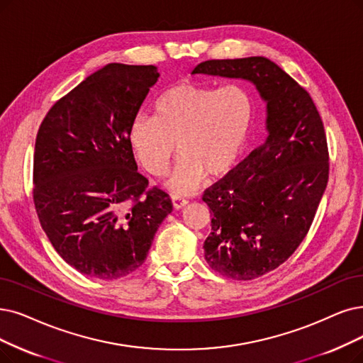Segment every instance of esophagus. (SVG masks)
I'll list each match as a JSON object with an SVG mask.
<instances>
[{"instance_id":"obj_1","label":"esophagus","mask_w":363,"mask_h":363,"mask_svg":"<svg viewBox=\"0 0 363 363\" xmlns=\"http://www.w3.org/2000/svg\"><path fill=\"white\" fill-rule=\"evenodd\" d=\"M171 199H172V206H174V208H176V210H180V208L186 207L187 202H189L186 198H183L180 195H172Z\"/></svg>"}]
</instances>
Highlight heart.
<instances>
[{
  "instance_id": "heart-1",
  "label": "heart",
  "mask_w": 363,
  "mask_h": 363,
  "mask_svg": "<svg viewBox=\"0 0 363 363\" xmlns=\"http://www.w3.org/2000/svg\"><path fill=\"white\" fill-rule=\"evenodd\" d=\"M153 114L133 121L129 144L156 177L168 171L179 144L182 157L167 186L176 195H189L206 174L220 177L235 165L249 137L253 99L238 84L217 89L184 82L157 96Z\"/></svg>"
}]
</instances>
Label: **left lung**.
Listing matches in <instances>:
<instances>
[{"label":"left lung","instance_id":"obj_1","mask_svg":"<svg viewBox=\"0 0 363 363\" xmlns=\"http://www.w3.org/2000/svg\"><path fill=\"white\" fill-rule=\"evenodd\" d=\"M192 74L249 80L267 103L265 143L202 195L213 216L207 264L253 280L286 262L308 234L329 179L323 122L310 94L264 56L210 60Z\"/></svg>","mask_w":363,"mask_h":363}]
</instances>
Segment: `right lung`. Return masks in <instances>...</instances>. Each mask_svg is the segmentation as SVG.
<instances>
[{"instance_id": "obj_1", "label": "right lung", "mask_w": 363, "mask_h": 363, "mask_svg": "<svg viewBox=\"0 0 363 363\" xmlns=\"http://www.w3.org/2000/svg\"><path fill=\"white\" fill-rule=\"evenodd\" d=\"M153 65L108 64L57 99L34 152V206L55 250L79 272L116 280L147 257L169 195L137 171L129 126L157 82Z\"/></svg>"}]
</instances>
